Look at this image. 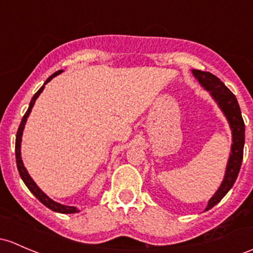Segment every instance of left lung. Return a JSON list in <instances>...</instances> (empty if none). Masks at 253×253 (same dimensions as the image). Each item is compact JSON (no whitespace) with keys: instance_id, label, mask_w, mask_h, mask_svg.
<instances>
[{"instance_id":"1","label":"left lung","mask_w":253,"mask_h":253,"mask_svg":"<svg viewBox=\"0 0 253 253\" xmlns=\"http://www.w3.org/2000/svg\"><path fill=\"white\" fill-rule=\"evenodd\" d=\"M194 78L199 81L200 86L211 95L212 99L220 109L224 118L227 119L229 128L232 131V145H230L229 158H228L227 167H225L224 177L216 193L212 195L207 203L205 211L211 210L225 196L235 183L240 171L241 162L244 155V144H245V124L241 116L240 106H239L236 97L229 91L227 86L220 81L217 76L211 73L201 70H191Z\"/></svg>"}]
</instances>
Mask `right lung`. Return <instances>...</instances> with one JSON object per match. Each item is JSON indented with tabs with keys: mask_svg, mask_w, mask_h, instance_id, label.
Masks as SVG:
<instances>
[{
	"mask_svg": "<svg viewBox=\"0 0 253 253\" xmlns=\"http://www.w3.org/2000/svg\"><path fill=\"white\" fill-rule=\"evenodd\" d=\"M62 73H63V70H58L57 73H54L53 75H50L49 78L46 80V82L42 84L41 88H40L39 91L34 94L33 99H31L30 104H29V109L26 110L25 115L23 116V119H21L20 126H19V128H18V132H17V138H15V160H17L18 171H19V174H20L21 179H23V182L25 183V185L28 187V189L30 190L31 193H33L34 195H35L36 198L44 205V206L48 207V209L52 210V211L59 212V213H78V212H80V210L78 209V207L66 206V205L57 203V201L52 200V199H50L46 193H43V191L40 189V187L36 184L35 180H34L33 178H31V175L29 174L28 169H25V166H24V162H23V160H21V137H23L24 128H25L26 121H28L29 115H30V113H31V109L34 108V104H35L36 99L40 97V94H41L42 91L44 89V86L48 84L50 80L54 79L55 76L60 75Z\"/></svg>",
	"mask_w": 253,
	"mask_h": 253,
	"instance_id": "right-lung-1",
	"label": "right lung"
}]
</instances>
